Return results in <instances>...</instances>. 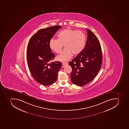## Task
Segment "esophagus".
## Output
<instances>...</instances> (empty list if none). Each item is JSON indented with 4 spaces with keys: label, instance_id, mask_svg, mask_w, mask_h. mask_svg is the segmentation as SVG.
Here are the masks:
<instances>
[{
    "label": "esophagus",
    "instance_id": "34e87169",
    "mask_svg": "<svg viewBox=\"0 0 129 129\" xmlns=\"http://www.w3.org/2000/svg\"><path fill=\"white\" fill-rule=\"evenodd\" d=\"M67 65H68V63H62V67H64L65 66H67Z\"/></svg>",
    "mask_w": 129,
    "mask_h": 129
}]
</instances>
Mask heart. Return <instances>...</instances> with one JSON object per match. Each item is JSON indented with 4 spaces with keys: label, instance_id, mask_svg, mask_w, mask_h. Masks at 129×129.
<instances>
[{
    "label": "heart",
    "instance_id": "b5f03b06",
    "mask_svg": "<svg viewBox=\"0 0 129 129\" xmlns=\"http://www.w3.org/2000/svg\"><path fill=\"white\" fill-rule=\"evenodd\" d=\"M86 36L80 30L65 29L58 34V38H51L49 47L56 53H59L64 45L65 49L56 57L57 60L62 62L69 60L74 55H78L83 49L85 45Z\"/></svg>",
    "mask_w": 129,
    "mask_h": 129
}]
</instances>
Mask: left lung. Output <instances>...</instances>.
<instances>
[{"instance_id":"obj_1","label":"left lung","mask_w":129,"mask_h":129,"mask_svg":"<svg viewBox=\"0 0 129 129\" xmlns=\"http://www.w3.org/2000/svg\"><path fill=\"white\" fill-rule=\"evenodd\" d=\"M86 29L88 36L85 47L69 62L72 69L71 81L79 86L87 84L95 78L101 69L103 60L99 39L91 30Z\"/></svg>"}]
</instances>
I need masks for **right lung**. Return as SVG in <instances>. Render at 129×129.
<instances>
[{
	"mask_svg": "<svg viewBox=\"0 0 129 129\" xmlns=\"http://www.w3.org/2000/svg\"><path fill=\"white\" fill-rule=\"evenodd\" d=\"M59 26L38 30L31 37L26 50V60L29 71L39 83L47 86L54 83L62 66L61 62H52L55 55L49 47L50 40L59 28Z\"/></svg>",
	"mask_w": 129,
	"mask_h": 129,
	"instance_id": "add662e5",
	"label": "right lung"
}]
</instances>
